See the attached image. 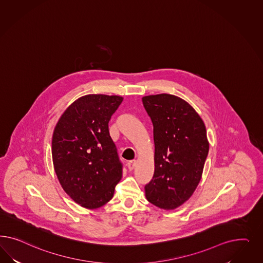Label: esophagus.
I'll return each mask as SVG.
<instances>
[{"label":"esophagus","mask_w":263,"mask_h":263,"mask_svg":"<svg viewBox=\"0 0 263 263\" xmlns=\"http://www.w3.org/2000/svg\"><path fill=\"white\" fill-rule=\"evenodd\" d=\"M128 168L130 170V171H132L136 166V160H131V161H129L127 164Z\"/></svg>","instance_id":"obj_1"}]
</instances>
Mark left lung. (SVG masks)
Wrapping results in <instances>:
<instances>
[{"instance_id":"1","label":"left lung","mask_w":263,"mask_h":263,"mask_svg":"<svg viewBox=\"0 0 263 263\" xmlns=\"http://www.w3.org/2000/svg\"><path fill=\"white\" fill-rule=\"evenodd\" d=\"M142 100L155 144V170L144 186L145 197L160 208L175 209L191 197L200 180L209 151L205 125L177 96L162 93Z\"/></svg>"}]
</instances>
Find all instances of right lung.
I'll return each instance as SVG.
<instances>
[{"mask_svg": "<svg viewBox=\"0 0 263 263\" xmlns=\"http://www.w3.org/2000/svg\"><path fill=\"white\" fill-rule=\"evenodd\" d=\"M123 98L88 95L77 99L58 121L52 139L57 176L75 202L93 209L114 196L123 165L108 123Z\"/></svg>", "mask_w": 263, "mask_h": 263, "instance_id": "right-lung-1", "label": "right lung"}]
</instances>
